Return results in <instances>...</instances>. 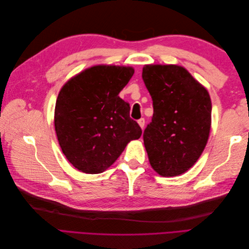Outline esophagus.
<instances>
[{
    "mask_svg": "<svg viewBox=\"0 0 249 249\" xmlns=\"http://www.w3.org/2000/svg\"><path fill=\"white\" fill-rule=\"evenodd\" d=\"M138 124H139L141 129L143 130V127H144V124H145V119H144V118H140V119L138 120Z\"/></svg>",
    "mask_w": 249,
    "mask_h": 249,
    "instance_id": "obj_1",
    "label": "esophagus"
}]
</instances>
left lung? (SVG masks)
<instances>
[{
    "label": "left lung",
    "instance_id": "1",
    "mask_svg": "<svg viewBox=\"0 0 249 249\" xmlns=\"http://www.w3.org/2000/svg\"><path fill=\"white\" fill-rule=\"evenodd\" d=\"M142 79L154 107L143 133L149 163L160 176L182 175L198 160L209 139V92L178 65H145Z\"/></svg>",
    "mask_w": 249,
    "mask_h": 249
}]
</instances>
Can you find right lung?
Here are the masks:
<instances>
[{
    "label": "right lung",
    "mask_w": 249,
    "mask_h": 249,
    "mask_svg": "<svg viewBox=\"0 0 249 249\" xmlns=\"http://www.w3.org/2000/svg\"><path fill=\"white\" fill-rule=\"evenodd\" d=\"M134 69L96 65L80 72L60 90L55 131L66 159L85 173H101L114 163L142 131L130 117V105L118 93Z\"/></svg>",
    "instance_id": "right-lung-1"
}]
</instances>
